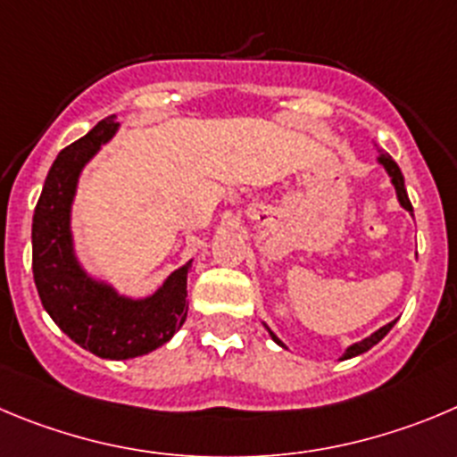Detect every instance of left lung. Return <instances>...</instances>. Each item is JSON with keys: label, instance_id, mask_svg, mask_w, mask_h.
Listing matches in <instances>:
<instances>
[{"label": "left lung", "instance_id": "obj_1", "mask_svg": "<svg viewBox=\"0 0 457 457\" xmlns=\"http://www.w3.org/2000/svg\"><path fill=\"white\" fill-rule=\"evenodd\" d=\"M377 162H378V164L383 166V169H386V173H387V176H390V182H392V187H395V191H396V200H399V204H402V207L406 209V212H412V204H411V200H408V191H406V185H403L402 169H399V166H396V162L392 160V157L387 155V153H383V151L378 153ZM395 322H396V320H392V322H387L386 327H381V329H378V331H374L372 336H368V338H363V340H361V343H353V345H349V347L345 349V353H343V356H340V361H347V358H353V356H358V353H365V352H368V349H372L374 345L378 343V340H383V338H386V334H387V331L392 329V327H395ZM263 327H266V329H268V325H266V322H263ZM268 334H270V338L275 340V343L279 345V347H284V349H287V345L281 343V340L277 338V336L272 334L270 329H268Z\"/></svg>", "mask_w": 457, "mask_h": 457}]
</instances>
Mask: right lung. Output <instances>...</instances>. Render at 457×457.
I'll return each mask as SVG.
<instances>
[{
    "mask_svg": "<svg viewBox=\"0 0 457 457\" xmlns=\"http://www.w3.org/2000/svg\"><path fill=\"white\" fill-rule=\"evenodd\" d=\"M117 130V114H110L58 153L36 204L31 243L33 279L51 320L87 352L126 361L162 347L185 325L191 262L170 272L153 295L128 297L89 275L76 257L71 204L80 170Z\"/></svg>",
    "mask_w": 457,
    "mask_h": 457,
    "instance_id": "obj_1",
    "label": "right lung"
}]
</instances>
